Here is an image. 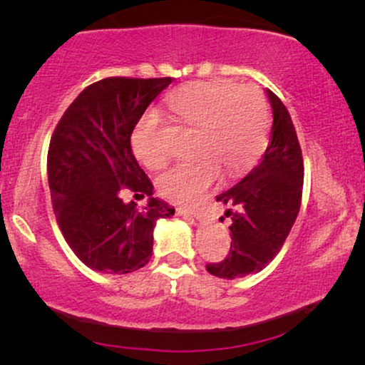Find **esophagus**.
Segmentation results:
<instances>
[{
  "label": "esophagus",
  "instance_id": "obj_1",
  "mask_svg": "<svg viewBox=\"0 0 365 365\" xmlns=\"http://www.w3.org/2000/svg\"><path fill=\"white\" fill-rule=\"evenodd\" d=\"M178 214H181L184 217H194L197 219V221H201L202 219V214L197 211V209H192V207H178Z\"/></svg>",
  "mask_w": 365,
  "mask_h": 365
}]
</instances>
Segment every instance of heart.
Masks as SVG:
<instances>
[{
	"mask_svg": "<svg viewBox=\"0 0 365 365\" xmlns=\"http://www.w3.org/2000/svg\"><path fill=\"white\" fill-rule=\"evenodd\" d=\"M171 113L184 126L196 129L191 163L176 164L158 179L159 191L178 202L197 199L221 176L252 166L266 143L269 111L256 86L232 81L192 83L168 99ZM161 123L154 114L143 118L133 133V149L149 169L163 168L168 154L159 144Z\"/></svg>",
	"mask_w": 365,
	"mask_h": 365,
	"instance_id": "heart-1",
	"label": "heart"
}]
</instances>
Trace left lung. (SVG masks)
I'll return each mask as SVG.
<instances>
[{
  "instance_id": "obj_1",
  "label": "left lung",
  "mask_w": 365,
  "mask_h": 365,
  "mask_svg": "<svg viewBox=\"0 0 365 365\" xmlns=\"http://www.w3.org/2000/svg\"><path fill=\"white\" fill-rule=\"evenodd\" d=\"M266 94L272 111L267 149L246 178L216 197L227 206L232 241L227 257L206 269L221 279L262 271L281 251L301 209L304 163L296 128L281 99L271 89Z\"/></svg>"
}]
</instances>
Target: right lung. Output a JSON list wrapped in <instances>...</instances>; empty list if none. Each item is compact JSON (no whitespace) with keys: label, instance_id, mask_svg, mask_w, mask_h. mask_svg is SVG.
<instances>
[{"label":"right lung","instance_id":"right-lung-1","mask_svg":"<svg viewBox=\"0 0 365 365\" xmlns=\"http://www.w3.org/2000/svg\"><path fill=\"white\" fill-rule=\"evenodd\" d=\"M171 78H106L83 89L54 129L48 151L53 209L68 246L89 269L129 274L153 256L158 219L174 207L153 197V182L139 168L131 134ZM148 196L139 208L122 191Z\"/></svg>","mask_w":365,"mask_h":365}]
</instances>
